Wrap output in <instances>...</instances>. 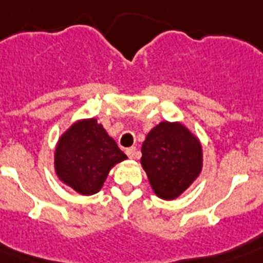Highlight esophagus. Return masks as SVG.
Instances as JSON below:
<instances>
[{"instance_id": "esophagus-1", "label": "esophagus", "mask_w": 263, "mask_h": 263, "mask_svg": "<svg viewBox=\"0 0 263 263\" xmlns=\"http://www.w3.org/2000/svg\"><path fill=\"white\" fill-rule=\"evenodd\" d=\"M126 155L129 156L130 159H138L140 158V154H138V151L136 146H130L126 149Z\"/></svg>"}]
</instances>
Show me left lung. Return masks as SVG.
Returning a JSON list of instances; mask_svg holds the SVG:
<instances>
[{
    "label": "left lung",
    "instance_id": "8db88e82",
    "mask_svg": "<svg viewBox=\"0 0 263 263\" xmlns=\"http://www.w3.org/2000/svg\"><path fill=\"white\" fill-rule=\"evenodd\" d=\"M141 166L155 195L174 200L200 176L203 148L200 140L181 122H160L141 146Z\"/></svg>",
    "mask_w": 263,
    "mask_h": 263
}]
</instances>
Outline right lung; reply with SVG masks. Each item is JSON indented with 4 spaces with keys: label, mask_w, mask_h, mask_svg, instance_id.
I'll list each match as a JSON object with an SVG mask.
<instances>
[{
    "label": "right lung",
    "mask_w": 263,
    "mask_h": 263,
    "mask_svg": "<svg viewBox=\"0 0 263 263\" xmlns=\"http://www.w3.org/2000/svg\"><path fill=\"white\" fill-rule=\"evenodd\" d=\"M127 159L96 118L74 122L59 137L54 173L59 181L83 196L103 188L111 168Z\"/></svg>",
    "instance_id": "1"
}]
</instances>
